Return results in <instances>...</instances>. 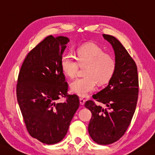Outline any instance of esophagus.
<instances>
[{
    "label": "esophagus",
    "mask_w": 155,
    "mask_h": 155,
    "mask_svg": "<svg viewBox=\"0 0 155 155\" xmlns=\"http://www.w3.org/2000/svg\"><path fill=\"white\" fill-rule=\"evenodd\" d=\"M84 103H85V100L83 98H80V104L81 105H84Z\"/></svg>",
    "instance_id": "34e87169"
}]
</instances>
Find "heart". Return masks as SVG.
Listing matches in <instances>:
<instances>
[{
	"instance_id": "1",
	"label": "heart",
	"mask_w": 155,
	"mask_h": 155,
	"mask_svg": "<svg viewBox=\"0 0 155 155\" xmlns=\"http://www.w3.org/2000/svg\"><path fill=\"white\" fill-rule=\"evenodd\" d=\"M76 54L77 60L71 54H64L60 66L64 74L71 78L76 77L78 66L85 67L83 72L84 77L77 78L71 83L72 93L85 97L95 89L97 83L103 85L111 81L116 71V64L113 56L94 43L81 45Z\"/></svg>"
}]
</instances>
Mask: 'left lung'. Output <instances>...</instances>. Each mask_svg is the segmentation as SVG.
I'll return each mask as SVG.
<instances>
[{"label": "left lung", "instance_id": "1", "mask_svg": "<svg viewBox=\"0 0 155 155\" xmlns=\"http://www.w3.org/2000/svg\"><path fill=\"white\" fill-rule=\"evenodd\" d=\"M115 52L116 71L108 85L93 95L104 107L87 101L84 107L91 111L88 126L91 138L99 144H110L125 134L134 116L138 101L137 66L126 48L112 35L103 34Z\"/></svg>", "mask_w": 155, "mask_h": 155}]
</instances>
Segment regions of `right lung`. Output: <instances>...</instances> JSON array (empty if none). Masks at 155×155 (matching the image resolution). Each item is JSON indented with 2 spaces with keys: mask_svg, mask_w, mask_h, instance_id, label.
Returning <instances> with one entry per match:
<instances>
[{
  "mask_svg": "<svg viewBox=\"0 0 155 155\" xmlns=\"http://www.w3.org/2000/svg\"><path fill=\"white\" fill-rule=\"evenodd\" d=\"M68 42L64 36H48L27 54L18 76L17 98L27 131L47 144L64 138L80 105L77 95H68L60 66ZM61 96L66 101L57 103Z\"/></svg>",
  "mask_w": 155,
  "mask_h": 155,
  "instance_id": "add662e5",
  "label": "right lung"
}]
</instances>
